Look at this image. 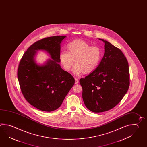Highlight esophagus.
Returning a JSON list of instances; mask_svg holds the SVG:
<instances>
[{
    "label": "esophagus",
    "mask_w": 147,
    "mask_h": 147,
    "mask_svg": "<svg viewBox=\"0 0 147 147\" xmlns=\"http://www.w3.org/2000/svg\"><path fill=\"white\" fill-rule=\"evenodd\" d=\"M75 83L76 84H78V78H75Z\"/></svg>",
    "instance_id": "1"
}]
</instances>
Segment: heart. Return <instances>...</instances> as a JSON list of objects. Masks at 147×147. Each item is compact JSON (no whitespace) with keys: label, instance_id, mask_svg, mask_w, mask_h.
<instances>
[{"label":"heart","instance_id":"obj_1","mask_svg":"<svg viewBox=\"0 0 147 147\" xmlns=\"http://www.w3.org/2000/svg\"><path fill=\"white\" fill-rule=\"evenodd\" d=\"M81 39L70 42L67 45L68 52L62 51L59 55L60 63L64 69L69 71L75 62L73 72L76 75L82 73H90L98 65L101 59V51L98 47L91 46Z\"/></svg>","mask_w":147,"mask_h":147}]
</instances>
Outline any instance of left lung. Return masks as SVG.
<instances>
[{
	"instance_id": "1",
	"label": "left lung",
	"mask_w": 147,
	"mask_h": 147,
	"mask_svg": "<svg viewBox=\"0 0 147 147\" xmlns=\"http://www.w3.org/2000/svg\"><path fill=\"white\" fill-rule=\"evenodd\" d=\"M99 39L105 43L103 58L95 70L80 80L85 105L94 113L114 108L123 99L130 84L129 65L122 51Z\"/></svg>"
}]
</instances>
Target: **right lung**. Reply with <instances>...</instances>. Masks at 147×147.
I'll return each mask as SVG.
<instances>
[{
	"label": "right lung",
	"instance_id": "right-lung-1",
	"mask_svg": "<svg viewBox=\"0 0 147 147\" xmlns=\"http://www.w3.org/2000/svg\"><path fill=\"white\" fill-rule=\"evenodd\" d=\"M65 37L51 36L34 43L24 52L19 64L17 76L21 92L27 102L39 110H56L75 83L72 75L58 63L60 45ZM38 50L48 51L53 60L38 65L34 57Z\"/></svg>",
	"mask_w": 147,
	"mask_h": 147
}]
</instances>
